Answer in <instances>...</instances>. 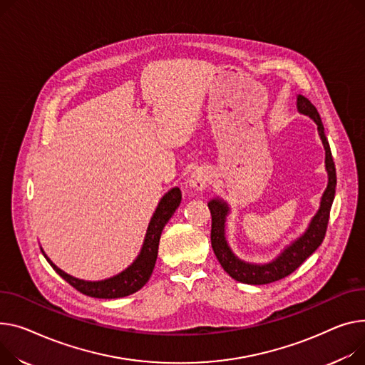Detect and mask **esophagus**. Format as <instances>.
<instances>
[{"label": "esophagus", "instance_id": "34e87169", "mask_svg": "<svg viewBox=\"0 0 365 365\" xmlns=\"http://www.w3.org/2000/svg\"><path fill=\"white\" fill-rule=\"evenodd\" d=\"M210 179H211V175L207 168H204V167L197 168V170H193L190 178H189V186L195 190H202L210 183Z\"/></svg>", "mask_w": 365, "mask_h": 365}]
</instances>
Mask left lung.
Segmentation results:
<instances>
[{
  "mask_svg": "<svg viewBox=\"0 0 365 365\" xmlns=\"http://www.w3.org/2000/svg\"><path fill=\"white\" fill-rule=\"evenodd\" d=\"M298 110L299 113L309 115L315 123H317L319 135L323 140L324 150H326V168L329 173V185L323 193L320 210L314 215L307 232L299 239H297L292 245H289L273 262L257 265V264L240 261L230 251V248L227 247V242L225 239V222H226V215L229 212V207L220 200L210 201L208 208L211 211L212 251L218 262L222 264L225 272L237 282L248 283V284H267V283H273L276 280L284 279L290 273H294L298 267L322 245V242L326 236L330 208L334 200L336 168H334V163L330 151V145L324 135V128H323L317 108H315L311 104V101L305 98V96L298 95Z\"/></svg>",
  "mask_w": 365,
  "mask_h": 365,
  "instance_id": "left-lung-1",
  "label": "left lung"
}]
</instances>
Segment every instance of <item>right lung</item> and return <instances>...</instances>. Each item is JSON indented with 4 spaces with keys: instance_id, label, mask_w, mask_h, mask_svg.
Instances as JSON below:
<instances>
[{
    "instance_id": "1",
    "label": "right lung",
    "mask_w": 365,
    "mask_h": 365,
    "mask_svg": "<svg viewBox=\"0 0 365 365\" xmlns=\"http://www.w3.org/2000/svg\"><path fill=\"white\" fill-rule=\"evenodd\" d=\"M180 201H182V192L179 187H173L172 190H168L165 193L151 218L140 254L138 255L135 262L130 267H128L125 272H121L120 274L111 279L101 280V282L79 280L60 270L58 267L53 264V261L45 254L43 257L68 284H71L76 290H79L81 294L86 297L100 298V299H115V298H123V297L132 295L138 292V290L150 280L155 261H157L161 232L167 225V222L170 220V217H172L178 210Z\"/></svg>"
}]
</instances>
